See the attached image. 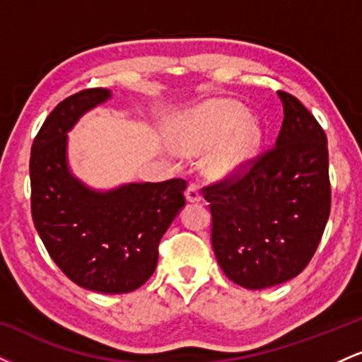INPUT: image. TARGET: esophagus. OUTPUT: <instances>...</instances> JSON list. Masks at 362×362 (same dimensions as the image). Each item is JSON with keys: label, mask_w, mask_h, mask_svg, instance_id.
I'll return each mask as SVG.
<instances>
[{"label": "esophagus", "mask_w": 362, "mask_h": 362, "mask_svg": "<svg viewBox=\"0 0 362 362\" xmlns=\"http://www.w3.org/2000/svg\"><path fill=\"white\" fill-rule=\"evenodd\" d=\"M185 199L187 202H199L201 201V190H199V187L195 184H190L189 189H187L185 192Z\"/></svg>", "instance_id": "obj_1"}]
</instances>
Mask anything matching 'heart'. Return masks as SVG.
Returning a JSON list of instances; mask_svg holds the SVG:
<instances>
[{
	"label": "heart",
	"mask_w": 362,
	"mask_h": 362,
	"mask_svg": "<svg viewBox=\"0 0 362 362\" xmlns=\"http://www.w3.org/2000/svg\"><path fill=\"white\" fill-rule=\"evenodd\" d=\"M173 143L185 155H201L216 146L206 156L204 172L226 180L250 168L262 143V126L238 103L211 100L178 119Z\"/></svg>",
	"instance_id": "1"
}]
</instances>
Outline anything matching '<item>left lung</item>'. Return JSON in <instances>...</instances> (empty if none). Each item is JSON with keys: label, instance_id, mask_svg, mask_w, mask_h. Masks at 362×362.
Listing matches in <instances>:
<instances>
[{"label": "left lung", "instance_id": "obj_1", "mask_svg": "<svg viewBox=\"0 0 362 362\" xmlns=\"http://www.w3.org/2000/svg\"><path fill=\"white\" fill-rule=\"evenodd\" d=\"M276 146L236 182L206 187L219 267L245 289L293 279L308 265L330 214L327 136L293 95Z\"/></svg>", "mask_w": 362, "mask_h": 362}]
</instances>
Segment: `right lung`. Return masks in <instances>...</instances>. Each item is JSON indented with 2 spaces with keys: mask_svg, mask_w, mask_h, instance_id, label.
<instances>
[{
  "mask_svg": "<svg viewBox=\"0 0 362 362\" xmlns=\"http://www.w3.org/2000/svg\"><path fill=\"white\" fill-rule=\"evenodd\" d=\"M110 98L107 88L83 90L45 119L30 153L32 218L49 255L74 284L122 294L155 272L158 243L185 206L187 184L173 178L100 190L74 175L68 132Z\"/></svg>",
  "mask_w": 362,
  "mask_h": 362,
  "instance_id": "right-lung-1",
  "label": "right lung"
}]
</instances>
